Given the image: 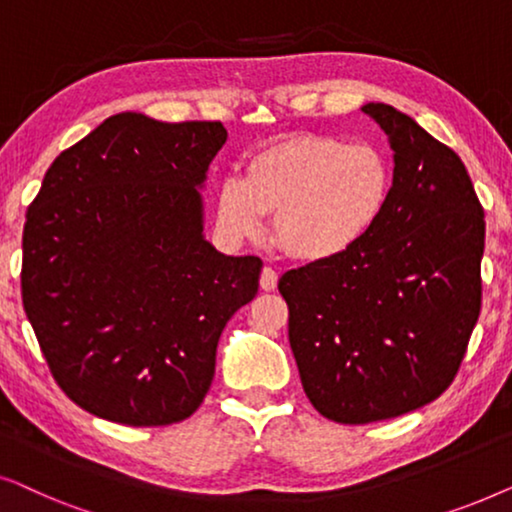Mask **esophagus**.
I'll return each mask as SVG.
<instances>
[{
    "instance_id": "esophagus-1",
    "label": "esophagus",
    "mask_w": 512,
    "mask_h": 512,
    "mask_svg": "<svg viewBox=\"0 0 512 512\" xmlns=\"http://www.w3.org/2000/svg\"><path fill=\"white\" fill-rule=\"evenodd\" d=\"M261 289L263 291H275L277 289V272L272 268H263L261 272Z\"/></svg>"
}]
</instances>
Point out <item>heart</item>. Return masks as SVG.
Instances as JSON below:
<instances>
[{
  "mask_svg": "<svg viewBox=\"0 0 512 512\" xmlns=\"http://www.w3.org/2000/svg\"><path fill=\"white\" fill-rule=\"evenodd\" d=\"M391 193L394 165L377 144L298 132L256 151L244 179H223L214 214L233 240L256 237L272 216V237L284 254L331 263L368 242Z\"/></svg>",
  "mask_w": 512,
  "mask_h": 512,
  "instance_id": "heart-1",
  "label": "heart"
}]
</instances>
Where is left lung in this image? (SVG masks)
I'll list each match as a JSON object with an SVG mask.
<instances>
[{"mask_svg":"<svg viewBox=\"0 0 512 512\" xmlns=\"http://www.w3.org/2000/svg\"><path fill=\"white\" fill-rule=\"evenodd\" d=\"M394 151V193L366 244L284 272L289 342L321 415L368 424L436 401L480 317L485 212L450 146L389 104H363Z\"/></svg>","mask_w":512,"mask_h":512,"instance_id":"obj_1","label":"left lung"}]
</instances>
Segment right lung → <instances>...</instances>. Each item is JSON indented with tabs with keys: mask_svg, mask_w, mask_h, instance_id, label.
<instances>
[{
	"mask_svg": "<svg viewBox=\"0 0 512 512\" xmlns=\"http://www.w3.org/2000/svg\"><path fill=\"white\" fill-rule=\"evenodd\" d=\"M228 132L135 111L48 167L23 230V307L58 387L128 426L184 422L214 380L228 319L263 261L202 235V195Z\"/></svg>",
	"mask_w": 512,
	"mask_h": 512,
	"instance_id": "obj_1",
	"label": "right lung"
}]
</instances>
